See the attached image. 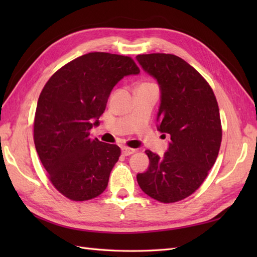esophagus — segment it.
<instances>
[{"instance_id":"esophagus-1","label":"esophagus","mask_w":257,"mask_h":257,"mask_svg":"<svg viewBox=\"0 0 257 257\" xmlns=\"http://www.w3.org/2000/svg\"><path fill=\"white\" fill-rule=\"evenodd\" d=\"M121 151H122V155H123V156H130V155L135 154V152H136V149L129 148V147H122V148H121Z\"/></svg>"}]
</instances>
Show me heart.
<instances>
[{"instance_id": "obj_1", "label": "heart", "mask_w": 257, "mask_h": 257, "mask_svg": "<svg viewBox=\"0 0 257 257\" xmlns=\"http://www.w3.org/2000/svg\"><path fill=\"white\" fill-rule=\"evenodd\" d=\"M149 85H155V84H152V83H143L139 87H141V86H149Z\"/></svg>"}]
</instances>
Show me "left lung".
<instances>
[{
  "label": "left lung",
  "instance_id": "8db88e82",
  "mask_svg": "<svg viewBox=\"0 0 257 257\" xmlns=\"http://www.w3.org/2000/svg\"><path fill=\"white\" fill-rule=\"evenodd\" d=\"M137 61L160 85L158 130L170 135L165 156L146 151L149 168L137 181L150 198L174 203L194 193L216 161L222 141L219 105L209 83L182 58L154 53Z\"/></svg>",
  "mask_w": 257,
  "mask_h": 257
}]
</instances>
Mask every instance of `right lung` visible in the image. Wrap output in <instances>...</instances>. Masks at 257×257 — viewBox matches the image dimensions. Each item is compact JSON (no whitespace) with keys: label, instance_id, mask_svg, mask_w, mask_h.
Listing matches in <instances>:
<instances>
[{"label":"right lung","instance_id":"1","mask_svg":"<svg viewBox=\"0 0 257 257\" xmlns=\"http://www.w3.org/2000/svg\"><path fill=\"white\" fill-rule=\"evenodd\" d=\"M139 73L132 57L94 52L64 65L45 84L35 111L34 144L48 179L67 199L91 200L106 190L121 150L90 138L89 132L99 123L113 86Z\"/></svg>","mask_w":257,"mask_h":257}]
</instances>
